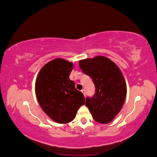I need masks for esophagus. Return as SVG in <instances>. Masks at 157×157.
I'll return each instance as SVG.
<instances>
[{"instance_id":"1","label":"esophagus","mask_w":157,"mask_h":157,"mask_svg":"<svg viewBox=\"0 0 157 157\" xmlns=\"http://www.w3.org/2000/svg\"><path fill=\"white\" fill-rule=\"evenodd\" d=\"M81 92H82V94H84V96L86 97V91H85V90L84 89H82V90H81Z\"/></svg>"}]
</instances>
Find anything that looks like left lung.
I'll return each mask as SVG.
<instances>
[{"mask_svg": "<svg viewBox=\"0 0 157 157\" xmlns=\"http://www.w3.org/2000/svg\"><path fill=\"white\" fill-rule=\"evenodd\" d=\"M78 63L96 87L94 96L87 98L85 105L95 121L107 124L121 111L125 101L127 88L124 76L119 67L105 56L81 59Z\"/></svg>", "mask_w": 157, "mask_h": 157, "instance_id": "8db88e82", "label": "left lung"}]
</instances>
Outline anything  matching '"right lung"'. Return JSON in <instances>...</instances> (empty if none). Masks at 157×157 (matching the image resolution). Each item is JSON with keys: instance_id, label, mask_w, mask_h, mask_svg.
I'll return each instance as SVG.
<instances>
[{"instance_id": "add662e5", "label": "right lung", "mask_w": 157, "mask_h": 157, "mask_svg": "<svg viewBox=\"0 0 157 157\" xmlns=\"http://www.w3.org/2000/svg\"><path fill=\"white\" fill-rule=\"evenodd\" d=\"M73 63L56 58L40 70L35 82V94L39 105L52 120L59 124L73 121L80 106L85 103L83 94L69 79Z\"/></svg>"}]
</instances>
